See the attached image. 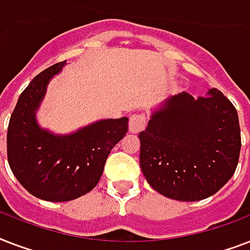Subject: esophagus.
I'll return each instance as SVG.
<instances>
[{
  "mask_svg": "<svg viewBox=\"0 0 250 250\" xmlns=\"http://www.w3.org/2000/svg\"><path fill=\"white\" fill-rule=\"evenodd\" d=\"M145 125H146V117L144 114H133L129 118V132L139 133L145 128Z\"/></svg>",
  "mask_w": 250,
  "mask_h": 250,
  "instance_id": "34e87169",
  "label": "esophagus"
}]
</instances>
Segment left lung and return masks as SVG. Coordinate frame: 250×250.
Segmentation results:
<instances>
[{
  "label": "left lung",
  "instance_id": "left-lung-1",
  "mask_svg": "<svg viewBox=\"0 0 250 250\" xmlns=\"http://www.w3.org/2000/svg\"><path fill=\"white\" fill-rule=\"evenodd\" d=\"M139 137L146 182L178 201H200L217 193L239 162L237 111L217 88L197 98L187 92L167 98Z\"/></svg>",
  "mask_w": 250,
  "mask_h": 250
}]
</instances>
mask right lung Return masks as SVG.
<instances>
[{"mask_svg":"<svg viewBox=\"0 0 250 250\" xmlns=\"http://www.w3.org/2000/svg\"><path fill=\"white\" fill-rule=\"evenodd\" d=\"M66 63L58 62L33 78L17 102L7 128V161L18 182L35 197L71 201L100 182L111 149L128 131V118L94 122L70 135L41 128L36 111L49 80Z\"/></svg>","mask_w":250,"mask_h":250,"instance_id":"1","label":"right lung"}]
</instances>
